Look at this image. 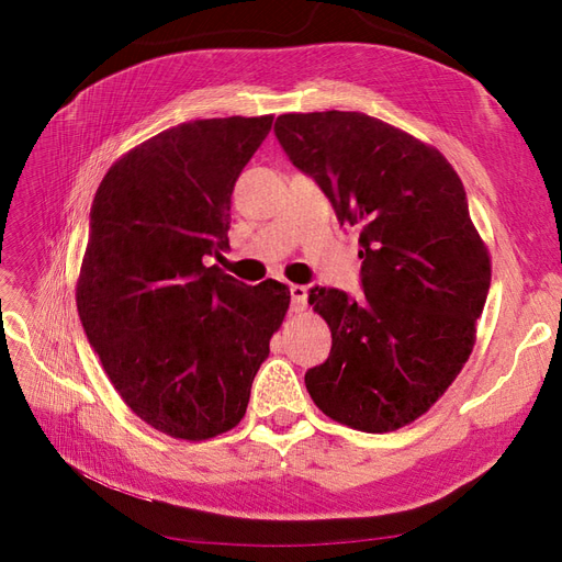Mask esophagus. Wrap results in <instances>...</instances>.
<instances>
[{
	"mask_svg": "<svg viewBox=\"0 0 562 562\" xmlns=\"http://www.w3.org/2000/svg\"><path fill=\"white\" fill-rule=\"evenodd\" d=\"M291 300H293V312H304V307H307V288L293 283L291 285Z\"/></svg>",
	"mask_w": 562,
	"mask_h": 562,
	"instance_id": "obj_1",
	"label": "esophagus"
}]
</instances>
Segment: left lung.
I'll return each instance as SVG.
<instances>
[{"mask_svg":"<svg viewBox=\"0 0 562 562\" xmlns=\"http://www.w3.org/2000/svg\"><path fill=\"white\" fill-rule=\"evenodd\" d=\"M274 133L339 223L361 227L363 297L310 291L333 349L304 384L339 424L401 429L459 375L490 291V255L464 184L436 147L361 112L281 114Z\"/></svg>","mask_w":562,"mask_h":562,"instance_id":"left-lung-1","label":"left lung"}]
</instances>
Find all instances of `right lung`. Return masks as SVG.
<instances>
[{
    "label": "right lung",
    "instance_id": "add662e5",
    "mask_svg": "<svg viewBox=\"0 0 562 562\" xmlns=\"http://www.w3.org/2000/svg\"><path fill=\"white\" fill-rule=\"evenodd\" d=\"M274 116L196 119L161 131L100 182L77 310L110 382L157 431L206 440L246 415L291 291L246 285L211 258L229 248L234 182Z\"/></svg>",
    "mask_w": 562,
    "mask_h": 562
}]
</instances>
